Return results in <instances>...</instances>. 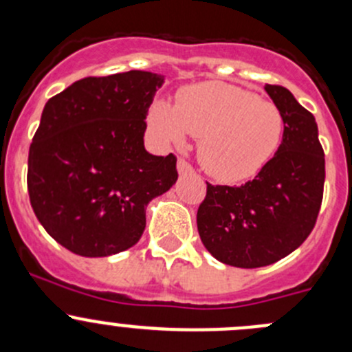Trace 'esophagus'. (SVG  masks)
I'll use <instances>...</instances> for the list:
<instances>
[{
	"instance_id": "34e87169",
	"label": "esophagus",
	"mask_w": 352,
	"mask_h": 352,
	"mask_svg": "<svg viewBox=\"0 0 352 352\" xmlns=\"http://www.w3.org/2000/svg\"><path fill=\"white\" fill-rule=\"evenodd\" d=\"M177 170H179L180 175H187V173H194L192 165H190V163L187 162L186 158H179V162H177Z\"/></svg>"
}]
</instances>
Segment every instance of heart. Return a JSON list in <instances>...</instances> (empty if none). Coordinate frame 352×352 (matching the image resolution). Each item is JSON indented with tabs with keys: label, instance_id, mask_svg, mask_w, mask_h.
Listing matches in <instances>:
<instances>
[{
	"label": "heart",
	"instance_id": "obj_1",
	"mask_svg": "<svg viewBox=\"0 0 352 352\" xmlns=\"http://www.w3.org/2000/svg\"><path fill=\"white\" fill-rule=\"evenodd\" d=\"M150 124L170 143H184L187 134L201 138L199 160L209 175L223 182L257 175L285 134V117L274 102L221 81L184 88L175 105L155 102Z\"/></svg>",
	"mask_w": 352,
	"mask_h": 352
}]
</instances>
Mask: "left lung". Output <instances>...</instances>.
I'll return each mask as SVG.
<instances>
[{
  "label": "left lung",
  "mask_w": 352,
  "mask_h": 352,
  "mask_svg": "<svg viewBox=\"0 0 352 352\" xmlns=\"http://www.w3.org/2000/svg\"><path fill=\"white\" fill-rule=\"evenodd\" d=\"M265 91L285 117V134L271 162L243 186L206 187L197 230L209 254L233 267L274 264L314 230L324 197L325 156L314 113L281 85Z\"/></svg>",
  "instance_id": "1"
}]
</instances>
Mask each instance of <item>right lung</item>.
Here are the masks:
<instances>
[{
  "mask_svg": "<svg viewBox=\"0 0 352 352\" xmlns=\"http://www.w3.org/2000/svg\"><path fill=\"white\" fill-rule=\"evenodd\" d=\"M163 76L127 71L88 76L49 98L28 151L35 216L81 257L140 242L146 206L175 184L177 156L144 150L148 109Z\"/></svg>",
  "mask_w": 352,
  "mask_h": 352,
  "instance_id": "obj_1",
  "label": "right lung"
}]
</instances>
